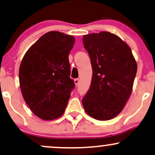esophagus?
Returning <instances> with one entry per match:
<instances>
[{
  "instance_id": "1",
  "label": "esophagus",
  "mask_w": 155,
  "mask_h": 155,
  "mask_svg": "<svg viewBox=\"0 0 155 155\" xmlns=\"http://www.w3.org/2000/svg\"><path fill=\"white\" fill-rule=\"evenodd\" d=\"M79 82H80V81H79V79H74V83H75L76 86L79 85Z\"/></svg>"
}]
</instances>
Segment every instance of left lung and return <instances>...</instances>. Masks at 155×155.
I'll use <instances>...</instances> for the list:
<instances>
[{
    "label": "left lung",
    "instance_id": "1",
    "mask_svg": "<svg viewBox=\"0 0 155 155\" xmlns=\"http://www.w3.org/2000/svg\"><path fill=\"white\" fill-rule=\"evenodd\" d=\"M83 43L92 68L83 106L92 118L110 120L122 111L131 95L137 62L129 46L108 31L84 35Z\"/></svg>",
    "mask_w": 155,
    "mask_h": 155
}]
</instances>
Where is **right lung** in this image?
Segmentation results:
<instances>
[{"label":"right lung","instance_id":"right-lung-1","mask_svg":"<svg viewBox=\"0 0 155 155\" xmlns=\"http://www.w3.org/2000/svg\"><path fill=\"white\" fill-rule=\"evenodd\" d=\"M75 39L59 31L46 33L26 53L19 83L26 103L35 115L50 120L63 115L75 87L68 60Z\"/></svg>","mask_w":155,"mask_h":155}]
</instances>
